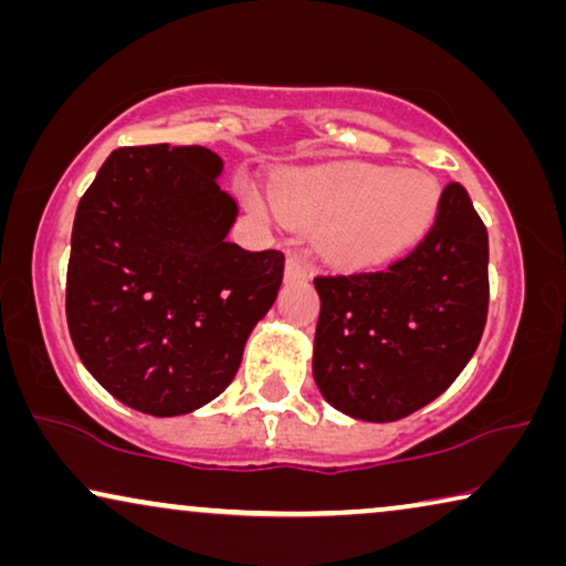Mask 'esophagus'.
I'll list each match as a JSON object with an SVG mask.
<instances>
[{
    "label": "esophagus",
    "instance_id": "1",
    "mask_svg": "<svg viewBox=\"0 0 566 566\" xmlns=\"http://www.w3.org/2000/svg\"><path fill=\"white\" fill-rule=\"evenodd\" d=\"M308 277V265L298 254H291L289 262H285V281H306Z\"/></svg>",
    "mask_w": 566,
    "mask_h": 566
}]
</instances>
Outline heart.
Here are the masks:
<instances>
[{"instance_id":"b5f03b06","label":"heart","mask_w":566,"mask_h":566,"mask_svg":"<svg viewBox=\"0 0 566 566\" xmlns=\"http://www.w3.org/2000/svg\"><path fill=\"white\" fill-rule=\"evenodd\" d=\"M273 202L252 196L262 213L316 231V247L339 270H370L401 258L428 234L440 188L422 169L329 165L293 169L275 185Z\"/></svg>"}]
</instances>
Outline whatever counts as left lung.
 Here are the masks:
<instances>
[{"label": "left lung", "mask_w": 566, "mask_h": 566, "mask_svg": "<svg viewBox=\"0 0 566 566\" xmlns=\"http://www.w3.org/2000/svg\"><path fill=\"white\" fill-rule=\"evenodd\" d=\"M490 239L463 185L386 270L314 277V381L339 412L394 422L438 399L474 355L490 306Z\"/></svg>", "instance_id": "obj_1"}]
</instances>
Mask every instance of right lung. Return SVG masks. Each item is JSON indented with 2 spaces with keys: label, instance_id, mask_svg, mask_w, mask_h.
<instances>
[{
  "label": "right lung",
  "instance_id": "1",
  "mask_svg": "<svg viewBox=\"0 0 566 566\" xmlns=\"http://www.w3.org/2000/svg\"><path fill=\"white\" fill-rule=\"evenodd\" d=\"M206 146H123L76 206L69 335L115 399L188 415L231 384L283 281L277 250L229 242L237 200Z\"/></svg>",
  "mask_w": 566,
  "mask_h": 566
}]
</instances>
